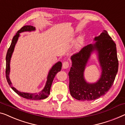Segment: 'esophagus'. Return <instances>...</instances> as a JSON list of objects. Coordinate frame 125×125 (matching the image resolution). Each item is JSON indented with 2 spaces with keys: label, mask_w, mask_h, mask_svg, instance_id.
I'll list each match as a JSON object with an SVG mask.
<instances>
[{
  "label": "esophagus",
  "mask_w": 125,
  "mask_h": 125,
  "mask_svg": "<svg viewBox=\"0 0 125 125\" xmlns=\"http://www.w3.org/2000/svg\"><path fill=\"white\" fill-rule=\"evenodd\" d=\"M69 66H70V64H69L68 61H65L62 63V67L63 68H68Z\"/></svg>",
  "instance_id": "1"
}]
</instances>
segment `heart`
Returning <instances> with one entry per match:
<instances>
[{
	"label": "heart",
	"instance_id": "b5f03b06",
	"mask_svg": "<svg viewBox=\"0 0 125 125\" xmlns=\"http://www.w3.org/2000/svg\"><path fill=\"white\" fill-rule=\"evenodd\" d=\"M83 42V40L82 38H79V40H77V42H76V48H80L81 47V46L82 45Z\"/></svg>",
	"mask_w": 125,
	"mask_h": 125
}]
</instances>
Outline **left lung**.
<instances>
[{"label": "left lung", "instance_id": "1", "mask_svg": "<svg viewBox=\"0 0 125 125\" xmlns=\"http://www.w3.org/2000/svg\"><path fill=\"white\" fill-rule=\"evenodd\" d=\"M94 44L84 46L71 57L72 67L68 73L69 88L72 97L79 100H93L106 94L113 84L118 71L116 45L107 31H103L95 38ZM97 50L102 67L101 77L97 83H86L83 79V71L91 53Z\"/></svg>", "mask_w": 125, "mask_h": 125}]
</instances>
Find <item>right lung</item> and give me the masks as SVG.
<instances>
[{
	"instance_id": "add662e5",
	"label": "right lung",
	"mask_w": 125,
	"mask_h": 125,
	"mask_svg": "<svg viewBox=\"0 0 125 125\" xmlns=\"http://www.w3.org/2000/svg\"><path fill=\"white\" fill-rule=\"evenodd\" d=\"M35 30V27L32 26H24L22 27L21 29L17 31V32L16 35H14L13 38L12 42L10 46H9V49L7 51V55H6V68H5V75H6V79L7 82H8V84L9 86L11 87V88L13 89V90L14 92H16L18 95H19L20 96H21V97L24 98L25 99H30V100H41V99H44L47 98L48 95L50 94V90H51V87L52 86V83L54 78L55 76L56 75L57 72H58L61 70L62 68V63L61 62H58L55 65H54L53 67L50 71L48 74V78H47V81H46L45 86L44 89L42 90V92L39 93H35V94H30V93H22L20 92L17 90H16L14 87L12 86V83L10 81L9 77V71H10V58L12 56V53L13 52L15 45L17 42V41L18 40V37L20 36V33L23 31H33Z\"/></svg>"
}]
</instances>
